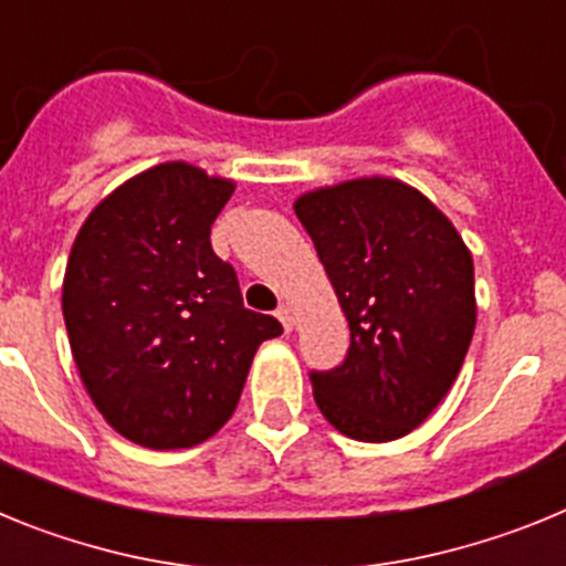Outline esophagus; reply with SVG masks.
<instances>
[{
  "label": "esophagus",
  "mask_w": 566,
  "mask_h": 566,
  "mask_svg": "<svg viewBox=\"0 0 566 566\" xmlns=\"http://www.w3.org/2000/svg\"><path fill=\"white\" fill-rule=\"evenodd\" d=\"M277 319L280 323H283V328H286V332H292V326H294V314H292V306H289V303H283V306H277Z\"/></svg>",
  "instance_id": "34e87169"
}]
</instances>
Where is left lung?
Wrapping results in <instances>:
<instances>
[{
  "label": "left lung",
  "mask_w": 566,
  "mask_h": 566,
  "mask_svg": "<svg viewBox=\"0 0 566 566\" xmlns=\"http://www.w3.org/2000/svg\"><path fill=\"white\" fill-rule=\"evenodd\" d=\"M337 292L352 345L312 371L323 417L359 442H391L451 391L476 328L473 258L422 192L359 178L294 203Z\"/></svg>",
  "instance_id": "8db88e82"
}]
</instances>
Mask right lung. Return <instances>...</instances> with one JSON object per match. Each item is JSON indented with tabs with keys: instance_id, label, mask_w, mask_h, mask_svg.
<instances>
[{
	"instance_id": "right-lung-1",
	"label": "right lung",
	"mask_w": 566,
	"mask_h": 566,
	"mask_svg": "<svg viewBox=\"0 0 566 566\" xmlns=\"http://www.w3.org/2000/svg\"><path fill=\"white\" fill-rule=\"evenodd\" d=\"M232 181L184 161L135 175L76 234L62 312L82 382L129 442L175 451L238 408L263 339L283 334L243 308L238 274L209 232Z\"/></svg>"
}]
</instances>
